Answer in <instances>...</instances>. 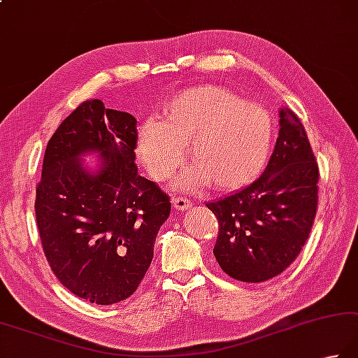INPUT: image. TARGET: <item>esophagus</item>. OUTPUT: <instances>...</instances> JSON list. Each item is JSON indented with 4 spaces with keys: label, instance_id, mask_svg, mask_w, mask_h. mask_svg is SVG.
Here are the masks:
<instances>
[{
    "label": "esophagus",
    "instance_id": "34e87169",
    "mask_svg": "<svg viewBox=\"0 0 358 358\" xmlns=\"http://www.w3.org/2000/svg\"><path fill=\"white\" fill-rule=\"evenodd\" d=\"M172 205L177 211H187V209L192 206V201L186 197H173Z\"/></svg>",
    "mask_w": 358,
    "mask_h": 358
}]
</instances>
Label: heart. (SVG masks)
<instances>
[{
    "instance_id": "b5f03b06",
    "label": "heart",
    "mask_w": 358,
    "mask_h": 358,
    "mask_svg": "<svg viewBox=\"0 0 358 358\" xmlns=\"http://www.w3.org/2000/svg\"><path fill=\"white\" fill-rule=\"evenodd\" d=\"M187 143L197 167L180 178L181 189L211 180L219 189L241 187L261 173L268 158L270 116L227 88L197 87L173 97L161 121L144 125L138 153L150 177L163 181L183 164Z\"/></svg>"
}]
</instances>
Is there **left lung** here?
Returning <instances> with one entry per match:
<instances>
[{
    "instance_id": "obj_1",
    "label": "left lung",
    "mask_w": 358,
    "mask_h": 358,
    "mask_svg": "<svg viewBox=\"0 0 358 358\" xmlns=\"http://www.w3.org/2000/svg\"><path fill=\"white\" fill-rule=\"evenodd\" d=\"M275 150L261 177L206 203L219 222L213 253L228 276L264 282L295 261L318 206L320 169L299 117L281 110Z\"/></svg>"
}]
</instances>
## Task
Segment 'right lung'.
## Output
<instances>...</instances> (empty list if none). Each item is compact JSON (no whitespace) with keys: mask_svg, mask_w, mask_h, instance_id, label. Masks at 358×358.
Returning a JSON list of instances; mask_svg holds the SVG:
<instances>
[{"mask_svg":"<svg viewBox=\"0 0 358 358\" xmlns=\"http://www.w3.org/2000/svg\"><path fill=\"white\" fill-rule=\"evenodd\" d=\"M136 119L82 102L49 139L35 187V220L49 267L76 296L99 306L136 292L150 267L171 197L138 173ZM101 153L91 174L78 157Z\"/></svg>","mask_w":358,"mask_h":358,"instance_id":"1","label":"right lung"}]
</instances>
